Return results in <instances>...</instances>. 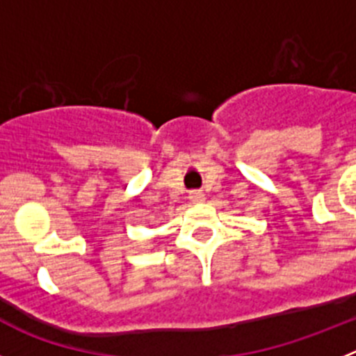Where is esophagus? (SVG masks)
I'll list each match as a JSON object with an SVG mask.
<instances>
[{"mask_svg":"<svg viewBox=\"0 0 356 356\" xmlns=\"http://www.w3.org/2000/svg\"><path fill=\"white\" fill-rule=\"evenodd\" d=\"M188 200L193 201V203H203V201H205V194L200 193V191H196V193L188 194Z\"/></svg>","mask_w":356,"mask_h":356,"instance_id":"1","label":"esophagus"}]
</instances>
